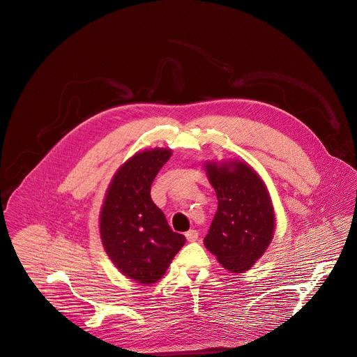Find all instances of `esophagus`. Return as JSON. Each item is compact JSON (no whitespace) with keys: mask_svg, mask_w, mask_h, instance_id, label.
<instances>
[{"mask_svg":"<svg viewBox=\"0 0 357 357\" xmlns=\"http://www.w3.org/2000/svg\"><path fill=\"white\" fill-rule=\"evenodd\" d=\"M185 236H186V240L192 243V241H196V240H197L199 233H197L196 230H189V231H186V234H185Z\"/></svg>","mask_w":357,"mask_h":357,"instance_id":"obj_1","label":"esophagus"}]
</instances>
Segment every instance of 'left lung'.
<instances>
[{
    "mask_svg": "<svg viewBox=\"0 0 357 357\" xmlns=\"http://www.w3.org/2000/svg\"><path fill=\"white\" fill-rule=\"evenodd\" d=\"M218 196V212L205 247L229 271L241 274L261 259L275 231V211L267 185L243 160L203 164Z\"/></svg>",
    "mask_w": 357,
    "mask_h": 357,
    "instance_id": "8db88e82",
    "label": "left lung"
}]
</instances>
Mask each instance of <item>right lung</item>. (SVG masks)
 Wrapping results in <instances>:
<instances>
[{
    "label": "right lung",
    "mask_w": 357,
    "mask_h": 357,
    "mask_svg": "<svg viewBox=\"0 0 357 357\" xmlns=\"http://www.w3.org/2000/svg\"><path fill=\"white\" fill-rule=\"evenodd\" d=\"M171 148L138 151L114 174L98 216L109 259L127 278L151 285L162 278L185 236L172 231L151 199V183L171 158Z\"/></svg>",
    "instance_id": "add662e5"
}]
</instances>
